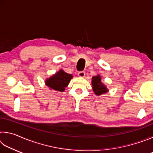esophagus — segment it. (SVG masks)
<instances>
[{
	"instance_id": "34e87169",
	"label": "esophagus",
	"mask_w": 153,
	"mask_h": 153,
	"mask_svg": "<svg viewBox=\"0 0 153 153\" xmlns=\"http://www.w3.org/2000/svg\"><path fill=\"white\" fill-rule=\"evenodd\" d=\"M77 76H78L79 77H84L85 76V71H79L78 74H77Z\"/></svg>"
}]
</instances>
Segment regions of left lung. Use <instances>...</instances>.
I'll return each mask as SVG.
<instances>
[{
	"label": "left lung",
	"mask_w": 153,
	"mask_h": 153,
	"mask_svg": "<svg viewBox=\"0 0 153 153\" xmlns=\"http://www.w3.org/2000/svg\"><path fill=\"white\" fill-rule=\"evenodd\" d=\"M100 81H101V78H100V76L92 77V84L93 91L97 95H101L107 92V88L102 84V83H101Z\"/></svg>",
	"instance_id": "obj_1"
}]
</instances>
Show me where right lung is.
Listing matches in <instances>:
<instances>
[{"instance_id":"right-lung-1","label":"right lung","mask_w":153,"mask_h":153,"mask_svg":"<svg viewBox=\"0 0 153 153\" xmlns=\"http://www.w3.org/2000/svg\"><path fill=\"white\" fill-rule=\"evenodd\" d=\"M72 77V75L67 74L63 70H60L46 80V84L49 88L56 91L63 92L65 88L67 87Z\"/></svg>"}]
</instances>
